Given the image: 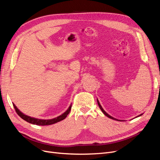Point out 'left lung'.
<instances>
[{"mask_svg": "<svg viewBox=\"0 0 160 160\" xmlns=\"http://www.w3.org/2000/svg\"><path fill=\"white\" fill-rule=\"evenodd\" d=\"M98 105H99V108L101 109V111H102V112L106 115V116H107V117H108V118H111V119H115V120H118V119H115V118H113V117H111V115H108L107 113H106L105 112V111L103 110V109L102 108V107H101V105H100V103H99V101L98 100ZM139 115V116H140Z\"/></svg>", "mask_w": 160, "mask_h": 160, "instance_id": "left-lung-1", "label": "left lung"}]
</instances>
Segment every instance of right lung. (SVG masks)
<instances>
[{
  "label": "right lung",
  "instance_id": "1",
  "mask_svg": "<svg viewBox=\"0 0 160 160\" xmlns=\"http://www.w3.org/2000/svg\"><path fill=\"white\" fill-rule=\"evenodd\" d=\"M13 106H14V109H15V111H16L17 113L19 116H20V117L22 119H24L25 121H26V122L30 123H32V124H34V125H52V124H54V123H57V122H61V121L63 120L64 119L66 118L67 115L69 113L70 111H71V105H70V107L67 110V111H65V112L63 114H62L61 115L59 116V117H57V118H56L55 119H50V120H41V119H37L32 118L29 117V116H27V115H24L23 113H22L21 111L17 108L15 105L13 104Z\"/></svg>",
  "mask_w": 160,
  "mask_h": 160
}]
</instances>
